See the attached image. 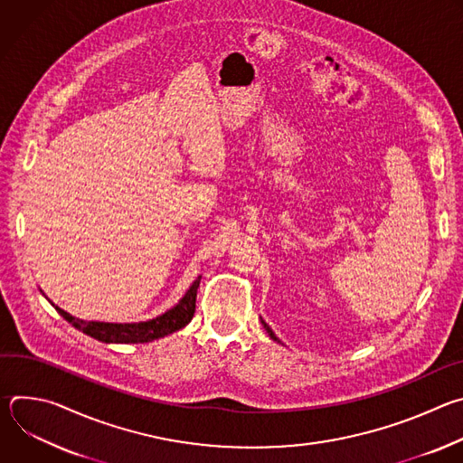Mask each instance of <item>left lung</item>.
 Instances as JSON below:
<instances>
[{
    "label": "left lung",
    "instance_id": "left-lung-1",
    "mask_svg": "<svg viewBox=\"0 0 463 463\" xmlns=\"http://www.w3.org/2000/svg\"><path fill=\"white\" fill-rule=\"evenodd\" d=\"M261 324H263V327H266V332H268V334H269V337H271V339H273V341H277V343H280V341H279V337H277V335H275V332H273V329H271V327H269V326H268V324H266V322H263V320H261Z\"/></svg>",
    "mask_w": 463,
    "mask_h": 463
}]
</instances>
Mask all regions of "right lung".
I'll return each instance as SVG.
<instances>
[{
	"label": "right lung",
	"instance_id": "add662e5",
	"mask_svg": "<svg viewBox=\"0 0 463 463\" xmlns=\"http://www.w3.org/2000/svg\"><path fill=\"white\" fill-rule=\"evenodd\" d=\"M200 280L202 277H197L190 288L186 289V293L179 298V302L166 309L165 313L148 318V320H141V322H100V320H84V318H77L71 313L63 311L61 307H58L56 304L54 309L68 320L71 326H75L77 329H80L82 334L100 341V343H115V345H137V343H152L157 341L161 337H166L177 329L184 327L195 311V295H197V288H200Z\"/></svg>",
	"mask_w": 463,
	"mask_h": 463
}]
</instances>
